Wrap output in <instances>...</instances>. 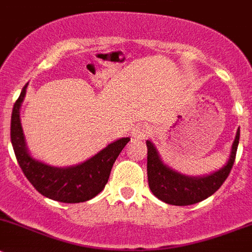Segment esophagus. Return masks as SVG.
<instances>
[{
  "instance_id": "34e87169",
  "label": "esophagus",
  "mask_w": 252,
  "mask_h": 252,
  "mask_svg": "<svg viewBox=\"0 0 252 252\" xmlns=\"http://www.w3.org/2000/svg\"><path fill=\"white\" fill-rule=\"evenodd\" d=\"M150 126H145V124H141V126H136L131 134H133V138L135 139V140H144V139L150 134Z\"/></svg>"
}]
</instances>
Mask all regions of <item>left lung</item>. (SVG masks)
Wrapping results in <instances>:
<instances>
[{
  "label": "left lung",
  "instance_id": "8db88e82",
  "mask_svg": "<svg viewBox=\"0 0 252 252\" xmlns=\"http://www.w3.org/2000/svg\"><path fill=\"white\" fill-rule=\"evenodd\" d=\"M240 128L236 131L230 155L225 165L209 175L187 176L166 165L158 155L155 145L146 140L148 146L149 187L160 201L172 206H191L204 201L218 191L230 173L238 150Z\"/></svg>",
  "mask_w": 252,
  "mask_h": 252
}]
</instances>
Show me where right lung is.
<instances>
[{
    "label": "right lung",
    "instance_id": "add662e5",
    "mask_svg": "<svg viewBox=\"0 0 252 252\" xmlns=\"http://www.w3.org/2000/svg\"><path fill=\"white\" fill-rule=\"evenodd\" d=\"M27 86L28 84L23 87L14 103L11 117V141L22 171L36 191L44 197L63 203L90 201L108 182L114 161L130 138L118 139L89 160L69 167H55L36 160L28 150L19 114L22 102L26 97Z\"/></svg>",
    "mask_w": 252,
    "mask_h": 252
}]
</instances>
